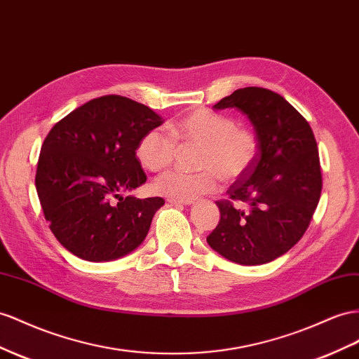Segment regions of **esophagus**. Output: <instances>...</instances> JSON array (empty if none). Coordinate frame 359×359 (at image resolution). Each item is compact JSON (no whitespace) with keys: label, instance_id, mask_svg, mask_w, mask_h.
<instances>
[{"label":"esophagus","instance_id":"34e87169","mask_svg":"<svg viewBox=\"0 0 359 359\" xmlns=\"http://www.w3.org/2000/svg\"><path fill=\"white\" fill-rule=\"evenodd\" d=\"M168 202L172 203V205H190L193 201H184V199H177V198H168Z\"/></svg>","mask_w":359,"mask_h":359}]
</instances>
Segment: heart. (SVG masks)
Here are the masks:
<instances>
[{
  "label": "heart",
  "mask_w": 359,
  "mask_h": 359,
  "mask_svg": "<svg viewBox=\"0 0 359 359\" xmlns=\"http://www.w3.org/2000/svg\"><path fill=\"white\" fill-rule=\"evenodd\" d=\"M177 140L202 147L198 160L202 170H169L156 180L154 189L163 196L184 201L216 191L219 177L224 181L243 177L254 166L259 149L257 135L237 127L234 119L210 110H196L173 125L170 133L152 128L142 135L135 149L142 166L151 172L166 169L175 158Z\"/></svg>",
  "instance_id": "obj_1"
}]
</instances>
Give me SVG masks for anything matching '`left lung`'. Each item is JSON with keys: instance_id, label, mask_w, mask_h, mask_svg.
<instances>
[{"instance_id": "obj_1", "label": "left lung", "mask_w": 359, "mask_h": 359, "mask_svg": "<svg viewBox=\"0 0 359 359\" xmlns=\"http://www.w3.org/2000/svg\"><path fill=\"white\" fill-rule=\"evenodd\" d=\"M212 109L246 114L259 149L254 166L231 184L228 199L216 202L220 220L207 243L232 263H270L302 238L320 199L313 130L292 104L263 87L238 89Z\"/></svg>"}]
</instances>
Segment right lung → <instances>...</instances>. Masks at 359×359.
Instances as JSON below:
<instances>
[{"label": "right lung", "instance_id": "obj_1", "mask_svg": "<svg viewBox=\"0 0 359 359\" xmlns=\"http://www.w3.org/2000/svg\"><path fill=\"white\" fill-rule=\"evenodd\" d=\"M163 118L147 105L107 95L75 109L43 140L36 190L60 245L86 261L128 255L147 237L163 198H123L147 181L135 157L142 135Z\"/></svg>", "mask_w": 359, "mask_h": 359}]
</instances>
